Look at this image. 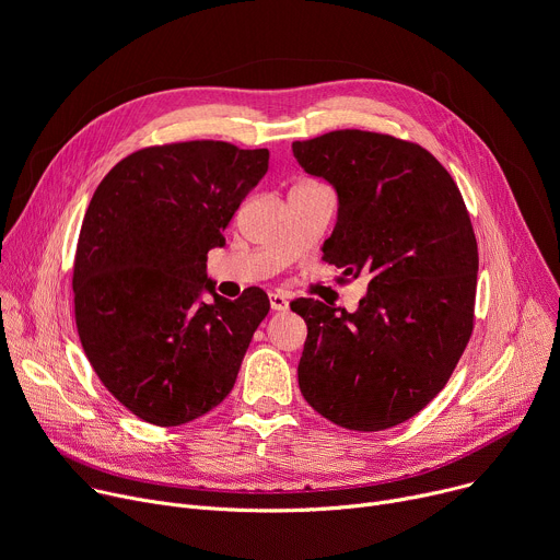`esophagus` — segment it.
<instances>
[{
	"mask_svg": "<svg viewBox=\"0 0 560 560\" xmlns=\"http://www.w3.org/2000/svg\"><path fill=\"white\" fill-rule=\"evenodd\" d=\"M270 306L272 311H288V299L281 292L270 294Z\"/></svg>",
	"mask_w": 560,
	"mask_h": 560,
	"instance_id": "obj_1",
	"label": "esophagus"
}]
</instances>
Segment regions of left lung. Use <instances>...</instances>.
Listing matches in <instances>:
<instances>
[{
	"label": "left lung",
	"mask_w": 560,
	"mask_h": 560,
	"mask_svg": "<svg viewBox=\"0 0 560 560\" xmlns=\"http://www.w3.org/2000/svg\"><path fill=\"white\" fill-rule=\"evenodd\" d=\"M296 163L339 198L324 259L369 277L360 308L301 296L308 337L299 388L350 431L401 424L444 388L474 330L478 243L460 189L416 142L339 129L292 142Z\"/></svg>",
	"instance_id": "8db88e82"
}]
</instances>
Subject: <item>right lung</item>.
<instances>
[{
  "mask_svg": "<svg viewBox=\"0 0 560 560\" xmlns=\"http://www.w3.org/2000/svg\"><path fill=\"white\" fill-rule=\"evenodd\" d=\"M268 149L187 140L133 151L97 185L75 247V324L95 375L136 418L191 422L232 390L261 288L234 301L208 279V252L268 172ZM202 289L215 301L199 299Z\"/></svg>",
  "mask_w": 560,
  "mask_h": 560,
  "instance_id": "add662e5",
  "label": "right lung"
}]
</instances>
